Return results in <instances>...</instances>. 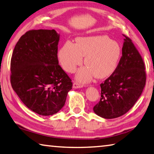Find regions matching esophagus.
<instances>
[{
	"label": "esophagus",
	"instance_id": "esophagus-1",
	"mask_svg": "<svg viewBox=\"0 0 154 154\" xmlns=\"http://www.w3.org/2000/svg\"><path fill=\"white\" fill-rule=\"evenodd\" d=\"M83 87L82 85L79 84V83H78L77 82H74L73 84H72V88H74V89H78V88H82Z\"/></svg>",
	"mask_w": 154,
	"mask_h": 154
}]
</instances>
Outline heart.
Segmentation results:
<instances>
[{
	"label": "heart",
	"mask_w": 154,
	"mask_h": 154,
	"mask_svg": "<svg viewBox=\"0 0 154 154\" xmlns=\"http://www.w3.org/2000/svg\"><path fill=\"white\" fill-rule=\"evenodd\" d=\"M58 60L65 71L73 72L85 57L87 65L77 72L76 79L86 83L95 76L102 79L111 75L118 66L121 48L106 36L79 37L77 43L67 41L58 51Z\"/></svg>",
	"instance_id": "obj_1"
}]
</instances>
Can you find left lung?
<instances>
[{
  "instance_id": "1",
  "label": "left lung",
  "mask_w": 154,
  "mask_h": 154,
  "mask_svg": "<svg viewBox=\"0 0 154 154\" xmlns=\"http://www.w3.org/2000/svg\"><path fill=\"white\" fill-rule=\"evenodd\" d=\"M124 36L122 58L115 71L100 84V101L93 108L103 118L113 119L127 113L145 85L144 62L131 39Z\"/></svg>"
}]
</instances>
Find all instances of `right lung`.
<instances>
[{
    "mask_svg": "<svg viewBox=\"0 0 154 154\" xmlns=\"http://www.w3.org/2000/svg\"><path fill=\"white\" fill-rule=\"evenodd\" d=\"M59 40L54 29L29 30L13 51L11 86L22 103L41 116L58 113L72 89L71 79L58 64Z\"/></svg>",
    "mask_w": 154,
    "mask_h": 154,
    "instance_id": "obj_1",
    "label": "right lung"
}]
</instances>
